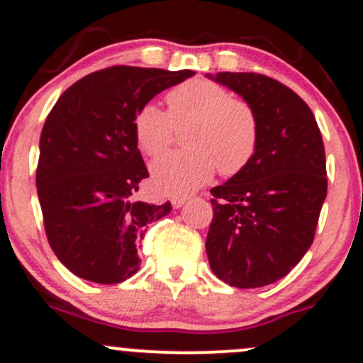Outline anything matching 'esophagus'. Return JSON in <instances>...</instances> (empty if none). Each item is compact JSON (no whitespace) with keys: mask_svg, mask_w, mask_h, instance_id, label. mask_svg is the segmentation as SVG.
Masks as SVG:
<instances>
[{"mask_svg":"<svg viewBox=\"0 0 363 363\" xmlns=\"http://www.w3.org/2000/svg\"><path fill=\"white\" fill-rule=\"evenodd\" d=\"M189 196H174L172 198V206L174 208H181L182 205H184V203H187L189 201Z\"/></svg>","mask_w":363,"mask_h":363,"instance_id":"34e87169","label":"esophagus"}]
</instances>
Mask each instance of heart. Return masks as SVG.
Listing matches in <instances>:
<instances>
[{"label":"heart","instance_id":"b5f03b06","mask_svg":"<svg viewBox=\"0 0 363 363\" xmlns=\"http://www.w3.org/2000/svg\"><path fill=\"white\" fill-rule=\"evenodd\" d=\"M169 111L145 104L135 116L140 148L157 157L169 147L174 126L191 128L184 145L189 150L157 158L152 165L153 186L160 193L179 196L198 189L213 176H234L249 164L257 147V118L247 102L213 82L189 80L167 94Z\"/></svg>","mask_w":363,"mask_h":363}]
</instances>
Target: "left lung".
Masks as SVG:
<instances>
[{
  "instance_id": "1",
  "label": "left lung",
  "mask_w": 363,
  "mask_h": 363,
  "mask_svg": "<svg viewBox=\"0 0 363 363\" xmlns=\"http://www.w3.org/2000/svg\"><path fill=\"white\" fill-rule=\"evenodd\" d=\"M206 77L239 94L259 128L249 164L210 191L208 261L230 286L257 289L289 274L314 240L328 193L323 136L309 106L283 83L259 73Z\"/></svg>"
}]
</instances>
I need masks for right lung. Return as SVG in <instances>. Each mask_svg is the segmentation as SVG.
<instances>
[{
	"instance_id": "add662e5",
	"label": "right lung",
	"mask_w": 363,
	"mask_h": 363,
	"mask_svg": "<svg viewBox=\"0 0 363 363\" xmlns=\"http://www.w3.org/2000/svg\"><path fill=\"white\" fill-rule=\"evenodd\" d=\"M193 74L111 66L73 83L49 112L39 141L37 194L49 245L83 280L114 285L133 277L147 225L172 210L169 201L133 198L148 177L135 116Z\"/></svg>"
}]
</instances>
